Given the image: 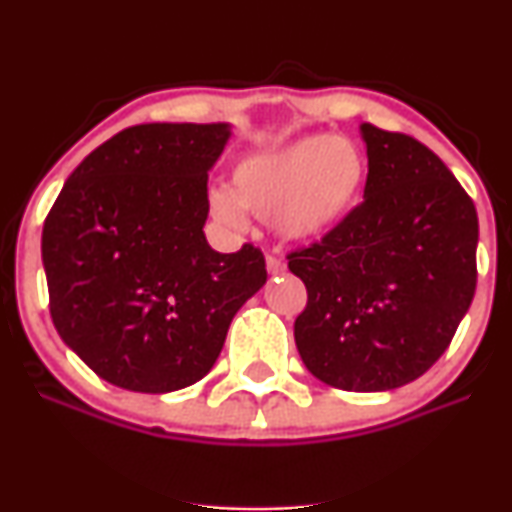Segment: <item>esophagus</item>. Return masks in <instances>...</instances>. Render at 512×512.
<instances>
[{
  "label": "esophagus",
  "instance_id": "esophagus-1",
  "mask_svg": "<svg viewBox=\"0 0 512 512\" xmlns=\"http://www.w3.org/2000/svg\"><path fill=\"white\" fill-rule=\"evenodd\" d=\"M284 269H286V264L279 260V257H272L269 255L267 257V272L272 274V276H276V274H284Z\"/></svg>",
  "mask_w": 512,
  "mask_h": 512
}]
</instances>
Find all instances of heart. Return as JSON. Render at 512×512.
I'll return each instance as SVG.
<instances>
[{"label":"heart","instance_id":"heart-1","mask_svg":"<svg viewBox=\"0 0 512 512\" xmlns=\"http://www.w3.org/2000/svg\"><path fill=\"white\" fill-rule=\"evenodd\" d=\"M368 158L351 139L310 134L252 151L233 166L231 187L211 192V214L228 226L243 209L269 216L286 243H315L337 231L361 204Z\"/></svg>","mask_w":512,"mask_h":512}]
</instances>
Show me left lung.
Returning a JSON list of instances; mask_svg holds the SVG:
<instances>
[{
  "label": "left lung",
  "mask_w": 512,
  "mask_h": 512,
  "mask_svg": "<svg viewBox=\"0 0 512 512\" xmlns=\"http://www.w3.org/2000/svg\"><path fill=\"white\" fill-rule=\"evenodd\" d=\"M358 132L368 154L363 204L289 255L308 289L293 337L325 385L385 392L424 375L455 337L477 289L479 221L428 146L368 122Z\"/></svg>",
  "instance_id": "obj_1"
}]
</instances>
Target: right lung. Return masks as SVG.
Masks as SVG:
<instances>
[{
	"label": "right lung",
	"mask_w": 512,
	"mask_h": 512,
	"mask_svg": "<svg viewBox=\"0 0 512 512\" xmlns=\"http://www.w3.org/2000/svg\"><path fill=\"white\" fill-rule=\"evenodd\" d=\"M233 125L151 122L93 149L43 226L62 342L122 390L166 395L214 368L233 315L267 281L262 252L207 243V182Z\"/></svg>",
	"instance_id": "right-lung-1"
}]
</instances>
